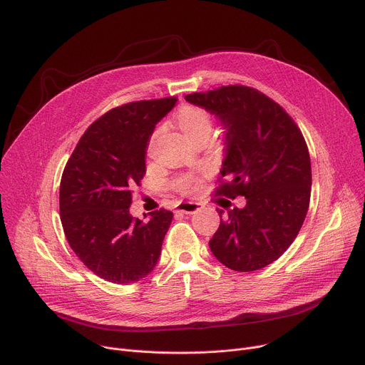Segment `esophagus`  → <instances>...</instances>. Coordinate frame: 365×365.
<instances>
[{
  "mask_svg": "<svg viewBox=\"0 0 365 365\" xmlns=\"http://www.w3.org/2000/svg\"><path fill=\"white\" fill-rule=\"evenodd\" d=\"M201 208H202V205H201L200 202H190V201H186V202H180V204L178 205L176 212H183V214H195V212H198Z\"/></svg>",
  "mask_w": 365,
  "mask_h": 365,
  "instance_id": "esophagus-1",
  "label": "esophagus"
}]
</instances>
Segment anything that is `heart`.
Instances as JSON below:
<instances>
[{"mask_svg":"<svg viewBox=\"0 0 365 365\" xmlns=\"http://www.w3.org/2000/svg\"><path fill=\"white\" fill-rule=\"evenodd\" d=\"M175 121L187 140H192L202 135L208 136L211 132L210 115L202 108H198V107H192V106L182 107L178 111ZM151 150H153V143L150 145V153ZM178 189L183 193H189L195 189V182L189 178H185L178 182Z\"/></svg>","mask_w":365,"mask_h":365,"instance_id":"heart-1","label":"heart"}]
</instances>
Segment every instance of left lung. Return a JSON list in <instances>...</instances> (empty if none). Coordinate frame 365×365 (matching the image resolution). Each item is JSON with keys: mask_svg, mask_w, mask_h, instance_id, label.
I'll return each instance as SVG.
<instances>
[{"mask_svg": "<svg viewBox=\"0 0 365 365\" xmlns=\"http://www.w3.org/2000/svg\"><path fill=\"white\" fill-rule=\"evenodd\" d=\"M225 129L218 195L245 197L244 208L220 215L210 240L214 257L235 272L276 261L298 236L309 207L311 160L295 121L262 92L229 85L185 96Z\"/></svg>", "mask_w": 365, "mask_h": 365, "instance_id": "1", "label": "left lung"}]
</instances>
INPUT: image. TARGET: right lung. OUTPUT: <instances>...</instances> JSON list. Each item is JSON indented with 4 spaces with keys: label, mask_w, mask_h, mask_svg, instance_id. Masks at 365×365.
I'll use <instances>...</instances> for the list:
<instances>
[{
    "label": "right lung",
    "mask_w": 365,
    "mask_h": 365,
    "mask_svg": "<svg viewBox=\"0 0 365 365\" xmlns=\"http://www.w3.org/2000/svg\"><path fill=\"white\" fill-rule=\"evenodd\" d=\"M178 98L115 107L86 129L60 183V217L70 248L98 277L126 284L147 277L160 258L173 212L130 215L132 187L145 175V157L158 121Z\"/></svg>",
    "instance_id": "add662e5"
}]
</instances>
